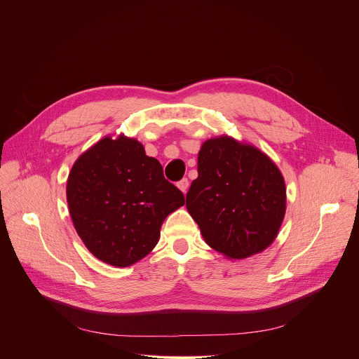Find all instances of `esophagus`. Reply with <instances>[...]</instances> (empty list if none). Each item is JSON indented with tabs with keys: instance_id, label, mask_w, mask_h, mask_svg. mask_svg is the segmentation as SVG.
<instances>
[{
	"instance_id": "1",
	"label": "esophagus",
	"mask_w": 359,
	"mask_h": 359,
	"mask_svg": "<svg viewBox=\"0 0 359 359\" xmlns=\"http://www.w3.org/2000/svg\"><path fill=\"white\" fill-rule=\"evenodd\" d=\"M177 187L186 194V191H187V189H189V180H187V179H182V180L177 183Z\"/></svg>"
}]
</instances>
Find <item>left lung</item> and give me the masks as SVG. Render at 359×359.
<instances>
[{
	"instance_id": "8db88e82",
	"label": "left lung",
	"mask_w": 359,
	"mask_h": 359,
	"mask_svg": "<svg viewBox=\"0 0 359 359\" xmlns=\"http://www.w3.org/2000/svg\"><path fill=\"white\" fill-rule=\"evenodd\" d=\"M197 173L186 208L212 248L241 260L274 241L285 215V183L266 153L230 136L209 139Z\"/></svg>"
}]
</instances>
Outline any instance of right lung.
Listing matches in <instances>:
<instances>
[{"mask_svg":"<svg viewBox=\"0 0 359 359\" xmlns=\"http://www.w3.org/2000/svg\"><path fill=\"white\" fill-rule=\"evenodd\" d=\"M69 215L96 259L128 267L155 248L165 219L184 204L136 139L107 136L78 158L67 183Z\"/></svg>","mask_w":359,"mask_h":359,"instance_id":"add662e5","label":"right lung"}]
</instances>
